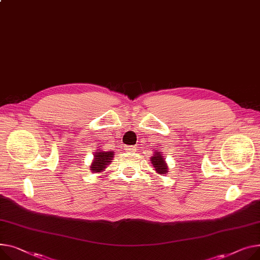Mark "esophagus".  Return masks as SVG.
<instances>
[{
	"mask_svg": "<svg viewBox=\"0 0 260 260\" xmlns=\"http://www.w3.org/2000/svg\"><path fill=\"white\" fill-rule=\"evenodd\" d=\"M126 150L127 151H136L137 149H136V146H127Z\"/></svg>",
	"mask_w": 260,
	"mask_h": 260,
	"instance_id": "1",
	"label": "esophagus"
}]
</instances>
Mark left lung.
<instances>
[{
	"mask_svg": "<svg viewBox=\"0 0 260 260\" xmlns=\"http://www.w3.org/2000/svg\"><path fill=\"white\" fill-rule=\"evenodd\" d=\"M154 152L155 153L153 157H151L150 161H151L153 167L155 168V171H157L160 175H164V174H166V172H168L165 160L160 151H154Z\"/></svg>",
	"mask_w": 260,
	"mask_h": 260,
	"instance_id": "left-lung-1",
	"label": "left lung"
}]
</instances>
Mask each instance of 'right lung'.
Listing matches in <instances>:
<instances>
[{
    "mask_svg": "<svg viewBox=\"0 0 260 260\" xmlns=\"http://www.w3.org/2000/svg\"><path fill=\"white\" fill-rule=\"evenodd\" d=\"M113 151H99L96 152L94 155V161L91 165V170L93 172H100L102 170H105L106 166L110 164L113 160Z\"/></svg>",
    "mask_w": 260,
    "mask_h": 260,
    "instance_id": "1",
    "label": "right lung"
}]
</instances>
